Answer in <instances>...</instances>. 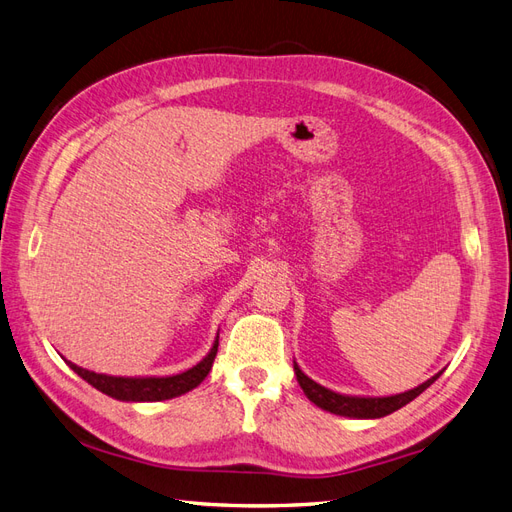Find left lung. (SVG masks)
<instances>
[{
	"mask_svg": "<svg viewBox=\"0 0 512 512\" xmlns=\"http://www.w3.org/2000/svg\"><path fill=\"white\" fill-rule=\"evenodd\" d=\"M294 374H297V380L301 384L303 393L307 395V399L314 401L318 408L339 414V416H352V418H380V416L391 414L399 408H404L406 404H410L412 399L421 395L427 386L436 382L440 376V374L433 376L427 382L418 384L416 389L399 393V395H391V397H348V395H339V393L324 389V386H320L312 378H307L297 363H294Z\"/></svg>",
	"mask_w": 512,
	"mask_h": 512,
	"instance_id": "8db88e82",
	"label": "left lung"
}]
</instances>
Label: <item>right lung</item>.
<instances>
[{
	"instance_id": "right-lung-1",
	"label": "right lung",
	"mask_w": 512,
	"mask_h": 512,
	"mask_svg": "<svg viewBox=\"0 0 512 512\" xmlns=\"http://www.w3.org/2000/svg\"><path fill=\"white\" fill-rule=\"evenodd\" d=\"M215 354H218V339H215L211 352L198 365L183 371V374L168 376V378H117V376L96 374V371L83 369L70 361L68 365L83 380H87L91 386H96L98 391H102L108 397H115L121 401H162V399H173L196 389V386L203 382L211 371Z\"/></svg>"
}]
</instances>
